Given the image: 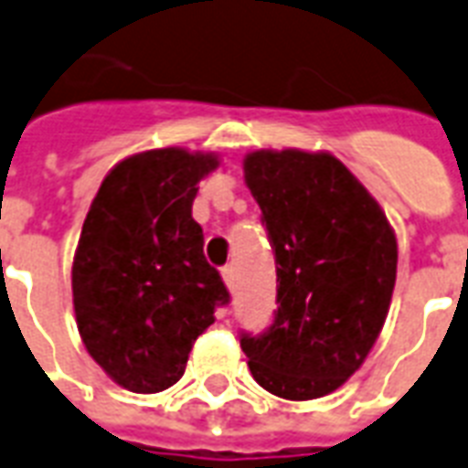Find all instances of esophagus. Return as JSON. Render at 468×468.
Returning <instances> with one entry per match:
<instances>
[{
  "mask_svg": "<svg viewBox=\"0 0 468 468\" xmlns=\"http://www.w3.org/2000/svg\"><path fill=\"white\" fill-rule=\"evenodd\" d=\"M222 278H224V283H227V288L234 291V283H237V271H234V266H224Z\"/></svg>",
  "mask_w": 468,
  "mask_h": 468,
  "instance_id": "34e87169",
  "label": "esophagus"
}]
</instances>
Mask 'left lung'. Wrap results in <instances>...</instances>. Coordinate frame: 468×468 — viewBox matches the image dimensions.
<instances>
[{
	"label": "left lung",
	"instance_id": "8db88e82",
	"mask_svg": "<svg viewBox=\"0 0 468 468\" xmlns=\"http://www.w3.org/2000/svg\"><path fill=\"white\" fill-rule=\"evenodd\" d=\"M244 180L278 275L273 324L241 335L251 376L285 400L329 396L381 335L396 288V231L332 154L253 151Z\"/></svg>",
	"mask_w": 468,
	"mask_h": 468
}]
</instances>
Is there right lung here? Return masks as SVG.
Masks as SVG:
<instances>
[{
    "label": "right lung",
    "mask_w": 468,
    "mask_h": 468,
    "mask_svg": "<svg viewBox=\"0 0 468 468\" xmlns=\"http://www.w3.org/2000/svg\"><path fill=\"white\" fill-rule=\"evenodd\" d=\"M215 154L155 148L107 173L72 259V307L90 356L132 393L180 381L195 339L229 303L193 219Z\"/></svg>",
    "instance_id": "obj_1"
}]
</instances>
